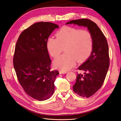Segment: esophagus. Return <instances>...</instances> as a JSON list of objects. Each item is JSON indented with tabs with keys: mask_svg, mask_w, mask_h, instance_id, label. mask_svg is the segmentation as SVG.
<instances>
[{
	"mask_svg": "<svg viewBox=\"0 0 121 121\" xmlns=\"http://www.w3.org/2000/svg\"><path fill=\"white\" fill-rule=\"evenodd\" d=\"M67 71H62V70H60V74H65V73H67Z\"/></svg>",
	"mask_w": 121,
	"mask_h": 121,
	"instance_id": "obj_1",
	"label": "esophagus"
}]
</instances>
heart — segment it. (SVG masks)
<instances>
[{"label":"heart","mask_w":121,"mask_h":121,"mask_svg":"<svg viewBox=\"0 0 121 121\" xmlns=\"http://www.w3.org/2000/svg\"><path fill=\"white\" fill-rule=\"evenodd\" d=\"M56 38L50 37L47 42V47L50 54L57 57L65 48V54L53 61L56 68L65 71L85 61L89 57L93 49L92 35L86 29L65 26L57 31Z\"/></svg>","instance_id":"1"}]
</instances>
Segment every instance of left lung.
<instances>
[{"instance_id": "8db88e82", "label": "left lung", "mask_w": 121, "mask_h": 121, "mask_svg": "<svg viewBox=\"0 0 121 121\" xmlns=\"http://www.w3.org/2000/svg\"><path fill=\"white\" fill-rule=\"evenodd\" d=\"M86 27L92 34L93 49L86 61L78 69L85 71L84 74H77L73 90L83 97H90L97 92L103 85L109 67V48L107 39L95 23L87 18L72 20L66 24Z\"/></svg>"}]
</instances>
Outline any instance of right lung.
<instances>
[{
	"instance_id": "1",
	"label": "right lung",
	"mask_w": 121,
	"mask_h": 121,
	"mask_svg": "<svg viewBox=\"0 0 121 121\" xmlns=\"http://www.w3.org/2000/svg\"><path fill=\"white\" fill-rule=\"evenodd\" d=\"M58 27L51 22L35 23L20 34L15 45L13 62L18 81L27 94L39 101L50 98L54 92L59 72L51 70L47 42Z\"/></svg>"
}]
</instances>
